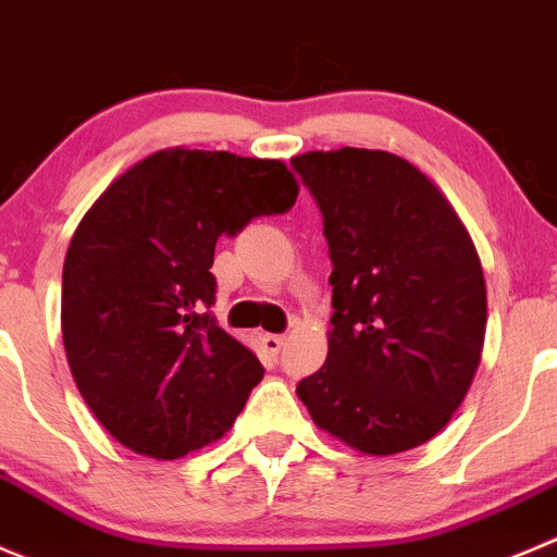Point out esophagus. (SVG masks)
Here are the masks:
<instances>
[{"mask_svg":"<svg viewBox=\"0 0 557 557\" xmlns=\"http://www.w3.org/2000/svg\"><path fill=\"white\" fill-rule=\"evenodd\" d=\"M283 345H285L283 334H263V348H267L272 356H277L280 350H283Z\"/></svg>","mask_w":557,"mask_h":557,"instance_id":"34e87169","label":"esophagus"}]
</instances>
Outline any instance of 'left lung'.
<instances>
[{"mask_svg":"<svg viewBox=\"0 0 557 557\" xmlns=\"http://www.w3.org/2000/svg\"><path fill=\"white\" fill-rule=\"evenodd\" d=\"M332 256V329L296 394L315 428L372 457L428 444L479 370L487 285L460 214L428 174L381 149L290 160Z\"/></svg>","mask_w":557,"mask_h":557,"instance_id":"obj_1","label":"left lung"}]
</instances>
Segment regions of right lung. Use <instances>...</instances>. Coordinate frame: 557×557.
I'll list each match as a JSON object with an SVG mask.
<instances>
[{
    "label": "right lung",
    "mask_w": 557,
    "mask_h": 557,
    "mask_svg": "<svg viewBox=\"0 0 557 557\" xmlns=\"http://www.w3.org/2000/svg\"><path fill=\"white\" fill-rule=\"evenodd\" d=\"M296 196L283 160L171 147L81 218L62 272L64 354L84 403L129 451L180 460L236 422L263 367L209 315L214 245Z\"/></svg>",
    "instance_id": "obj_1"
}]
</instances>
